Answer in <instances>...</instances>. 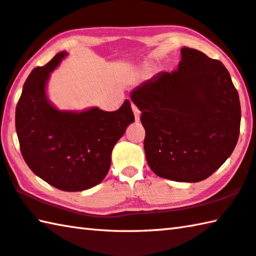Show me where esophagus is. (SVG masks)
<instances>
[{
  "mask_svg": "<svg viewBox=\"0 0 256 256\" xmlns=\"http://www.w3.org/2000/svg\"><path fill=\"white\" fill-rule=\"evenodd\" d=\"M132 110H133V112H134V116H136V120H140V116H141L140 110H138L134 104H132Z\"/></svg>",
  "mask_w": 256,
  "mask_h": 256,
  "instance_id": "obj_1",
  "label": "esophagus"
}]
</instances>
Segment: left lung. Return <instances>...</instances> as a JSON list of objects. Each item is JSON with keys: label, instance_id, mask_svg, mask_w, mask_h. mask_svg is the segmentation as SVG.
Instances as JSON below:
<instances>
[{"label": "left lung", "instance_id": "left-lung-1", "mask_svg": "<svg viewBox=\"0 0 256 256\" xmlns=\"http://www.w3.org/2000/svg\"><path fill=\"white\" fill-rule=\"evenodd\" d=\"M178 69L161 72L133 90L142 112L144 151L156 176L198 182L234 151L240 104L230 72L220 60L184 47Z\"/></svg>", "mask_w": 256, "mask_h": 256}]
</instances>
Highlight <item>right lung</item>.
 <instances>
[{
	"instance_id": "obj_1",
	"label": "right lung",
	"mask_w": 256,
	"mask_h": 256,
	"mask_svg": "<svg viewBox=\"0 0 256 256\" xmlns=\"http://www.w3.org/2000/svg\"><path fill=\"white\" fill-rule=\"evenodd\" d=\"M66 56V51L57 54L26 78L16 110V130L23 159L34 174L64 192H82L108 174L113 148L134 122V114L128 100L114 112L56 108L46 86Z\"/></svg>"
}]
</instances>
